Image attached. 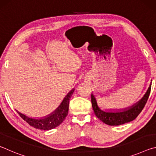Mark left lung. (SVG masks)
Listing matches in <instances>:
<instances>
[{
	"mask_svg": "<svg viewBox=\"0 0 156 156\" xmlns=\"http://www.w3.org/2000/svg\"><path fill=\"white\" fill-rule=\"evenodd\" d=\"M151 88V84H150L149 89L143 98L137 103L127 109L115 113L106 112L102 111L98 107L96 98L94 95L91 94V104L94 112L98 119L108 125L117 126L131 122V121L135 120L143 109L147 103V100L149 98Z\"/></svg>",
	"mask_w": 156,
	"mask_h": 156,
	"instance_id": "obj_1",
	"label": "left lung"
}]
</instances>
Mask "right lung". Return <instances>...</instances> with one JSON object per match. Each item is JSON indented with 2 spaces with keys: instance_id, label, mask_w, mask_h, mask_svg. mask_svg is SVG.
Returning a JSON list of instances; mask_svg holds the SVG:
<instances>
[{
  "instance_id": "1",
  "label": "right lung",
  "mask_w": 156,
  "mask_h": 156,
  "mask_svg": "<svg viewBox=\"0 0 156 156\" xmlns=\"http://www.w3.org/2000/svg\"><path fill=\"white\" fill-rule=\"evenodd\" d=\"M73 91H74V89H73L67 95V96L65 98V99L62 102L61 105H60L58 108H57V109L54 112H53L51 114L47 116V117L42 118V119H34V118H29L18 112H17V113L25 122H27L29 125L34 128L41 129V130L52 129L60 125L64 121L66 116L67 115L69 100Z\"/></svg>"
}]
</instances>
